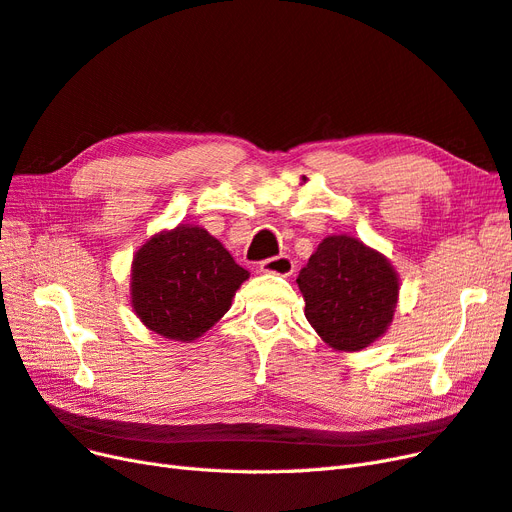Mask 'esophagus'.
<instances>
[{
	"label": "esophagus",
	"mask_w": 512,
	"mask_h": 512,
	"mask_svg": "<svg viewBox=\"0 0 512 512\" xmlns=\"http://www.w3.org/2000/svg\"><path fill=\"white\" fill-rule=\"evenodd\" d=\"M294 271V262L288 256H275V258H267L260 262V273H271V275H292Z\"/></svg>",
	"instance_id": "1"
}]
</instances>
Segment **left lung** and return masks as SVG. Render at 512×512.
Instances as JSON below:
<instances>
[{
	"label": "left lung",
	"mask_w": 512,
	"mask_h": 512,
	"mask_svg": "<svg viewBox=\"0 0 512 512\" xmlns=\"http://www.w3.org/2000/svg\"><path fill=\"white\" fill-rule=\"evenodd\" d=\"M297 284L307 322L333 350H363L393 322L399 277L389 260L354 237L322 239Z\"/></svg>",
	"instance_id": "left-lung-1"
}]
</instances>
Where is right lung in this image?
Listing matches in <instances>:
<instances>
[{"instance_id":"right-lung-1","label":"right lung","mask_w":512,"mask_h":512,"mask_svg":"<svg viewBox=\"0 0 512 512\" xmlns=\"http://www.w3.org/2000/svg\"><path fill=\"white\" fill-rule=\"evenodd\" d=\"M247 277L205 228L179 224L134 254L132 307L149 331L190 344L228 312Z\"/></svg>"}]
</instances>
